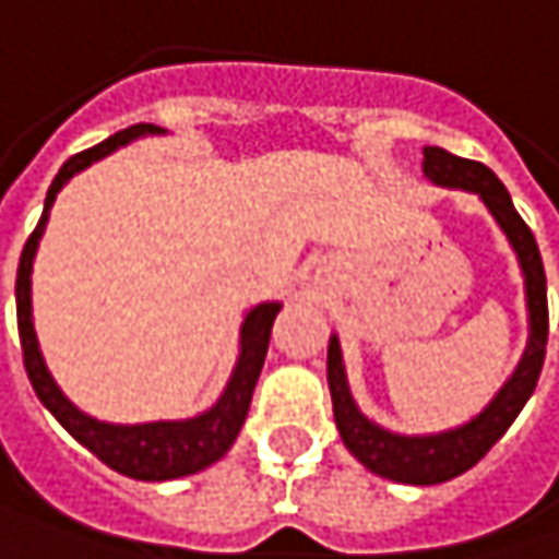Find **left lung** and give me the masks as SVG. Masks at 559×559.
<instances>
[{"label": "left lung", "instance_id": "left-lung-1", "mask_svg": "<svg viewBox=\"0 0 559 559\" xmlns=\"http://www.w3.org/2000/svg\"><path fill=\"white\" fill-rule=\"evenodd\" d=\"M423 175L439 183V187H459L477 193L487 210L493 213L499 228L506 231L515 258L525 273V299H528V346L512 372V379L499 388V394L484 407V414L464 423L459 429L436 432V436H397L376 426L369 417L359 414L353 404L346 372H343V356H340L337 337H331L328 346V384H331V401H334V419H337L340 439L372 474L397 480V484H414V487H429V484H445L471 471L477 461L484 459L502 432L519 417L525 401L532 397L538 384L544 353H547V280H544V263L532 228L515 213L509 190L502 180L480 162L459 158L439 145L423 148Z\"/></svg>", "mask_w": 559, "mask_h": 559}]
</instances>
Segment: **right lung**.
Masks as SVG:
<instances>
[{"mask_svg": "<svg viewBox=\"0 0 559 559\" xmlns=\"http://www.w3.org/2000/svg\"><path fill=\"white\" fill-rule=\"evenodd\" d=\"M148 133H162L152 123H136L127 127L120 133H114L110 140L98 142L79 155H72L60 168V175L53 178L47 200H44V216L37 222V228L31 231V238L24 241V251L19 260V280H15V305H19V337L21 353H24V369L27 379L34 384L40 404L60 419L66 432H72L92 455H98L107 467H114L117 474L136 477V480H175L197 474L231 449V442L241 432V423L248 417L251 397H254V384L260 379L263 359H266V346H270V328L273 318L280 314L276 301H263L258 308H251L245 314L241 324V353L235 362V372L225 384L222 397L200 417L193 419H162V423H140V426H114V423H100V419L82 414L66 394L53 376L44 366L37 334H34V321H31V266L37 254V241L44 235V225L50 219V206L62 190V183L79 175L82 168H88L92 162H98L104 155H110L114 148L127 145V142L148 136Z\"/></svg>", "mask_w": 559, "mask_h": 559, "instance_id": "right-lung-1", "label": "right lung"}]
</instances>
